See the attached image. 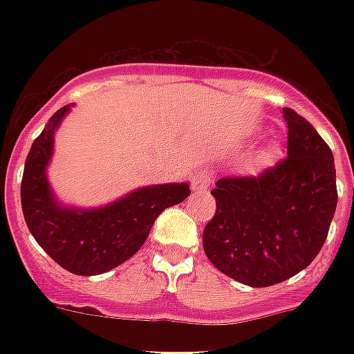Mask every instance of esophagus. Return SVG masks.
<instances>
[{
  "instance_id": "esophagus-1",
  "label": "esophagus",
  "mask_w": 354,
  "mask_h": 354,
  "mask_svg": "<svg viewBox=\"0 0 354 354\" xmlns=\"http://www.w3.org/2000/svg\"><path fill=\"white\" fill-rule=\"evenodd\" d=\"M213 182V172L209 169H202V171L193 178V189L194 191H205Z\"/></svg>"
}]
</instances>
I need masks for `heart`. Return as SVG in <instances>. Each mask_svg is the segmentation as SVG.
Segmentation results:
<instances>
[{
	"mask_svg": "<svg viewBox=\"0 0 354 354\" xmlns=\"http://www.w3.org/2000/svg\"><path fill=\"white\" fill-rule=\"evenodd\" d=\"M264 156H266V158H272V156H274V149H272V147H268V149L264 150Z\"/></svg>",
	"mask_w": 354,
	"mask_h": 354,
	"instance_id": "b5f03b06",
	"label": "heart"
}]
</instances>
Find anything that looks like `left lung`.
<instances>
[{
    "mask_svg": "<svg viewBox=\"0 0 354 354\" xmlns=\"http://www.w3.org/2000/svg\"><path fill=\"white\" fill-rule=\"evenodd\" d=\"M286 158L257 178H222L204 252L227 277L261 288L299 274L324 246L335 216L333 152L308 121L283 110Z\"/></svg>",
    "mask_w": 354,
    "mask_h": 354,
    "instance_id": "obj_1",
    "label": "left lung"
}]
</instances>
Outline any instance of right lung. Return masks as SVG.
<instances>
[{"instance_id": "obj_1", "label": "right lung", "mask_w": 354, "mask_h": 354, "mask_svg": "<svg viewBox=\"0 0 354 354\" xmlns=\"http://www.w3.org/2000/svg\"><path fill=\"white\" fill-rule=\"evenodd\" d=\"M73 104L51 115L35 139L21 178V209L30 235L44 252L75 275L110 272L143 246L160 213L187 198V182L133 189L99 207L62 204L47 180L55 132Z\"/></svg>"}]
</instances>
